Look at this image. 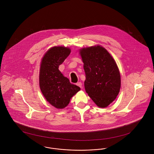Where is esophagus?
Listing matches in <instances>:
<instances>
[{
	"label": "esophagus",
	"instance_id": "34e87169",
	"mask_svg": "<svg viewBox=\"0 0 154 154\" xmlns=\"http://www.w3.org/2000/svg\"><path fill=\"white\" fill-rule=\"evenodd\" d=\"M76 85H77V86H79V87H80V88L82 87V83H81V82H77V83L76 84Z\"/></svg>",
	"mask_w": 154,
	"mask_h": 154
}]
</instances>
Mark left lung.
Returning a JSON list of instances; mask_svg holds the SVG:
<instances>
[{
    "mask_svg": "<svg viewBox=\"0 0 154 154\" xmlns=\"http://www.w3.org/2000/svg\"><path fill=\"white\" fill-rule=\"evenodd\" d=\"M80 54L85 73L86 92L98 107H107L116 99L121 88L120 73L116 61L100 45L83 48Z\"/></svg>",
    "mask_w": 154,
    "mask_h": 154,
    "instance_id": "8db88e82",
    "label": "left lung"
}]
</instances>
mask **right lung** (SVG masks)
<instances>
[{
    "label": "right lung",
    "instance_id": "obj_1",
    "mask_svg": "<svg viewBox=\"0 0 154 154\" xmlns=\"http://www.w3.org/2000/svg\"><path fill=\"white\" fill-rule=\"evenodd\" d=\"M70 52V49L65 47H52L45 54L40 64L39 85L41 91L47 101L57 109L66 107L70 99L80 90L59 70V66Z\"/></svg>",
    "mask_w": 154,
    "mask_h": 154
}]
</instances>
